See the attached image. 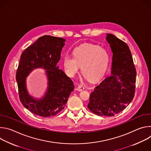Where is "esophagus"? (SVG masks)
<instances>
[{
	"instance_id": "esophagus-1",
	"label": "esophagus",
	"mask_w": 151,
	"mask_h": 151,
	"mask_svg": "<svg viewBox=\"0 0 151 151\" xmlns=\"http://www.w3.org/2000/svg\"><path fill=\"white\" fill-rule=\"evenodd\" d=\"M83 90H84V87H83L82 85H79L78 87V88H77V90L78 91H82Z\"/></svg>"
}]
</instances>
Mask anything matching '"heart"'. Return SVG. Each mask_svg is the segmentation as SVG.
<instances>
[{
	"label": "heart",
	"mask_w": 151,
	"mask_h": 151,
	"mask_svg": "<svg viewBox=\"0 0 151 151\" xmlns=\"http://www.w3.org/2000/svg\"><path fill=\"white\" fill-rule=\"evenodd\" d=\"M73 58L65 56L63 66L70 76H74L81 67V72L90 81L99 79L105 73L109 62L107 51L99 46L83 44L76 48L73 52Z\"/></svg>",
	"instance_id": "b5f03b06"
}]
</instances>
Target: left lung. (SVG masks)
Masks as SVG:
<instances>
[{
    "mask_svg": "<svg viewBox=\"0 0 151 151\" xmlns=\"http://www.w3.org/2000/svg\"><path fill=\"white\" fill-rule=\"evenodd\" d=\"M106 39L113 53L111 73L91 93L88 108L97 115L112 116L133 100L136 70L127 44L112 34L107 33Z\"/></svg>",
    "mask_w": 151,
    "mask_h": 151,
    "instance_id": "8db88e82",
    "label": "left lung"
}]
</instances>
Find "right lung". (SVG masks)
<instances>
[{
	"instance_id": "1",
	"label": "right lung",
	"mask_w": 151,
	"mask_h": 151,
	"mask_svg": "<svg viewBox=\"0 0 151 151\" xmlns=\"http://www.w3.org/2000/svg\"><path fill=\"white\" fill-rule=\"evenodd\" d=\"M66 39L49 35L43 36L27 48L20 57L16 73L19 100L33 114L50 117L60 112L74 90L73 81L57 64ZM45 70L48 87L45 95L40 99L30 96L26 87V78L34 69Z\"/></svg>"
}]
</instances>
